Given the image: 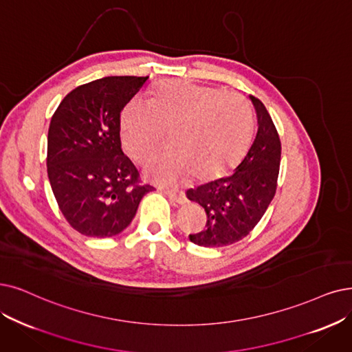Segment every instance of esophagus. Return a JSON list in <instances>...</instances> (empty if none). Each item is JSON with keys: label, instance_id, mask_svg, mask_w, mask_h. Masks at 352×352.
<instances>
[{"label": "esophagus", "instance_id": "34e87169", "mask_svg": "<svg viewBox=\"0 0 352 352\" xmlns=\"http://www.w3.org/2000/svg\"><path fill=\"white\" fill-rule=\"evenodd\" d=\"M162 192L166 195V196H168V198H170L173 202H176V204H179V205H184V204H186V195H185V192L184 190H179V189H162Z\"/></svg>", "mask_w": 352, "mask_h": 352}]
</instances>
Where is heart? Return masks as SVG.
Here are the masks:
<instances>
[{"mask_svg": "<svg viewBox=\"0 0 352 352\" xmlns=\"http://www.w3.org/2000/svg\"><path fill=\"white\" fill-rule=\"evenodd\" d=\"M164 129L173 146L150 160L148 176L162 184H175L192 172L210 179L231 170L248 150L254 109L240 94L172 79L154 88L148 102L133 98L120 118L121 143L138 162L160 147Z\"/></svg>", "mask_w": 352, "mask_h": 352, "instance_id": "heart-1", "label": "heart"}]
</instances>
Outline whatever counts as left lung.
<instances>
[{
    "label": "left lung",
    "mask_w": 352,
    "mask_h": 352,
    "mask_svg": "<svg viewBox=\"0 0 352 352\" xmlns=\"http://www.w3.org/2000/svg\"><path fill=\"white\" fill-rule=\"evenodd\" d=\"M258 118L257 135L235 170L221 179L189 189L186 196L206 212L205 230L189 234L202 247H225L254 230L274 198L282 143L264 104L251 96Z\"/></svg>",
    "instance_id": "obj_1"
}]
</instances>
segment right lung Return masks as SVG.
Instances as JSON below:
<instances>
[{
	"label": "right lung",
	"instance_id": "right-lung-1",
	"mask_svg": "<svg viewBox=\"0 0 352 352\" xmlns=\"http://www.w3.org/2000/svg\"><path fill=\"white\" fill-rule=\"evenodd\" d=\"M148 76H107L70 91L54 111L47 134V175L70 227L87 236L120 234L140 201L143 185L121 148V111Z\"/></svg>",
	"mask_w": 352,
	"mask_h": 352
}]
</instances>
